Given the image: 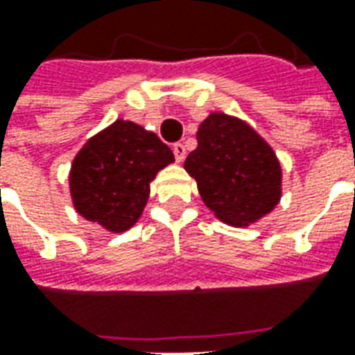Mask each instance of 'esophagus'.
<instances>
[{"label":"esophagus","instance_id":"1","mask_svg":"<svg viewBox=\"0 0 355 355\" xmlns=\"http://www.w3.org/2000/svg\"><path fill=\"white\" fill-rule=\"evenodd\" d=\"M173 154H175V159H177L178 163L182 162L186 157V148L184 144H180V142H177L175 146H173Z\"/></svg>","mask_w":355,"mask_h":355}]
</instances>
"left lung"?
<instances>
[{"instance_id": "left-lung-1", "label": "left lung", "mask_w": 355, "mask_h": 355, "mask_svg": "<svg viewBox=\"0 0 355 355\" xmlns=\"http://www.w3.org/2000/svg\"><path fill=\"white\" fill-rule=\"evenodd\" d=\"M184 169L216 218L234 226L257 223L282 198L274 150L245 121L220 112L200 125L198 148L188 154Z\"/></svg>"}]
</instances>
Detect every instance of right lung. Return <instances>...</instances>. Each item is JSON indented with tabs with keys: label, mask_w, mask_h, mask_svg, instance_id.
<instances>
[{
	"label": "right lung",
	"mask_w": 355,
	"mask_h": 355,
	"mask_svg": "<svg viewBox=\"0 0 355 355\" xmlns=\"http://www.w3.org/2000/svg\"><path fill=\"white\" fill-rule=\"evenodd\" d=\"M175 155L155 132L117 119L87 140L70 171L76 211L108 232H125L144 211L150 182Z\"/></svg>",
	"instance_id": "right-lung-1"
}]
</instances>
